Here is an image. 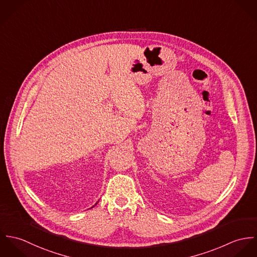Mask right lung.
I'll use <instances>...</instances> for the list:
<instances>
[{
    "mask_svg": "<svg viewBox=\"0 0 257 257\" xmlns=\"http://www.w3.org/2000/svg\"><path fill=\"white\" fill-rule=\"evenodd\" d=\"M98 202H99V201H98ZM96 204H97V203H96ZM96 204H95V205H96ZM93 207H94V206H93Z\"/></svg>",
    "mask_w": 257,
    "mask_h": 257,
    "instance_id": "right-lung-1",
    "label": "right lung"
}]
</instances>
